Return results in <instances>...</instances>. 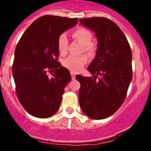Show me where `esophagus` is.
<instances>
[{
	"label": "esophagus",
	"mask_w": 151,
	"mask_h": 151,
	"mask_svg": "<svg viewBox=\"0 0 151 151\" xmlns=\"http://www.w3.org/2000/svg\"><path fill=\"white\" fill-rule=\"evenodd\" d=\"M70 73H71L72 79H75L76 78V73H74L73 72H70Z\"/></svg>",
	"instance_id": "34e87169"
}]
</instances>
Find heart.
Wrapping results in <instances>:
<instances>
[{
    "instance_id": "heart-1",
    "label": "heart",
    "mask_w": 151,
    "mask_h": 151,
    "mask_svg": "<svg viewBox=\"0 0 151 151\" xmlns=\"http://www.w3.org/2000/svg\"><path fill=\"white\" fill-rule=\"evenodd\" d=\"M72 36L75 40L83 45L82 50L86 52L89 55H92L95 51V46L92 42V34L88 29L85 28H78L72 32ZM68 41L67 37L65 34H61L57 39V49L61 55H65L68 50ZM88 57L85 54L80 56H69L64 60L63 65L64 67L69 69L72 72L80 71L82 68L88 62Z\"/></svg>"
}]
</instances>
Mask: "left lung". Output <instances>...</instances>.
I'll use <instances>...</instances> for the list:
<instances>
[{
	"label": "left lung",
	"instance_id": "obj_1",
	"mask_svg": "<svg viewBox=\"0 0 151 151\" xmlns=\"http://www.w3.org/2000/svg\"><path fill=\"white\" fill-rule=\"evenodd\" d=\"M95 32L98 48L88 67L94 77L77 75L80 107L94 119L110 116L125 101L132 78V54L128 40L116 24L105 17L80 19ZM97 75H101L98 78Z\"/></svg>",
	"mask_w": 151,
	"mask_h": 151
}]
</instances>
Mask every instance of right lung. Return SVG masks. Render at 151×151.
<instances>
[{
	"instance_id": "right-lung-1",
	"label": "right lung",
	"mask_w": 151,
	"mask_h": 151,
	"mask_svg": "<svg viewBox=\"0 0 151 151\" xmlns=\"http://www.w3.org/2000/svg\"><path fill=\"white\" fill-rule=\"evenodd\" d=\"M77 23V18L41 17L25 31L16 47L12 67L16 92L24 109L33 116L48 118L59 109L71 76L58 61L57 39Z\"/></svg>"
}]
</instances>
